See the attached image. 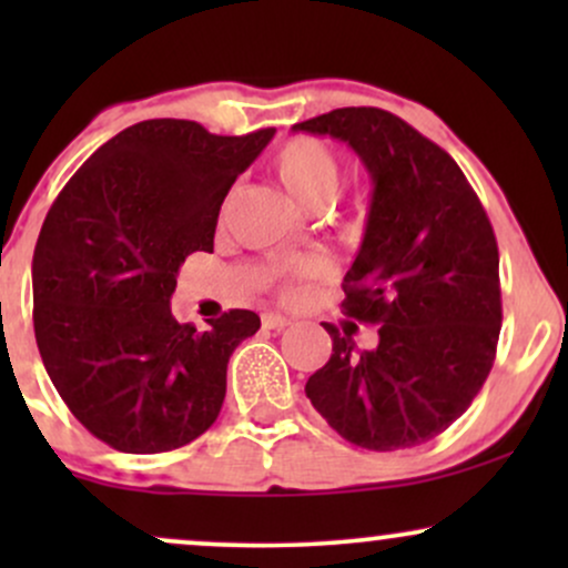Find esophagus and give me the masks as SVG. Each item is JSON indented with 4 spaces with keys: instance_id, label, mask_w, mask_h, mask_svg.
<instances>
[{
    "instance_id": "34e87169",
    "label": "esophagus",
    "mask_w": 568,
    "mask_h": 568,
    "mask_svg": "<svg viewBox=\"0 0 568 568\" xmlns=\"http://www.w3.org/2000/svg\"><path fill=\"white\" fill-rule=\"evenodd\" d=\"M262 323H264V328H270V331H280V328H285V325H291L288 317L275 315V312H266V315L262 317Z\"/></svg>"
}]
</instances>
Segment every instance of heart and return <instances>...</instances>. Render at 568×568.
<instances>
[{"mask_svg":"<svg viewBox=\"0 0 568 568\" xmlns=\"http://www.w3.org/2000/svg\"><path fill=\"white\" fill-rule=\"evenodd\" d=\"M272 171L283 184L288 197L302 207H321L334 194L338 181V165L334 152L323 141L298 139L285 141L272 160ZM310 275V266L302 270Z\"/></svg>","mask_w":568,"mask_h":568,"instance_id":"heart-1","label":"heart"}]
</instances>
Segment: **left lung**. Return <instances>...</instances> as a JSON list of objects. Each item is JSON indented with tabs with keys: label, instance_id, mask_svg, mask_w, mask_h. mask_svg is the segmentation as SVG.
<instances>
[{
	"label": "left lung",
	"instance_id": "obj_1",
	"mask_svg": "<svg viewBox=\"0 0 568 568\" xmlns=\"http://www.w3.org/2000/svg\"><path fill=\"white\" fill-rule=\"evenodd\" d=\"M293 130L347 143L374 184L342 306L379 325V344L357 349L347 331L325 323L334 352L304 393L342 438L368 452L433 440L465 414L497 355L491 221L438 143L384 109H334Z\"/></svg>",
	"mask_w": 568,
	"mask_h": 568
}]
</instances>
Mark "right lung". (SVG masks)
I'll return each instance as SVG.
<instances>
[{
    "instance_id": "1",
    "label": "right lung",
    "mask_w": 568,
    "mask_h": 568,
    "mask_svg": "<svg viewBox=\"0 0 568 568\" xmlns=\"http://www.w3.org/2000/svg\"><path fill=\"white\" fill-rule=\"evenodd\" d=\"M272 135L139 122L48 211L31 262L37 347L71 414L116 452H173L216 422L226 363L262 321L230 310L197 331L171 296L186 256L213 251L221 202Z\"/></svg>"
}]
</instances>
